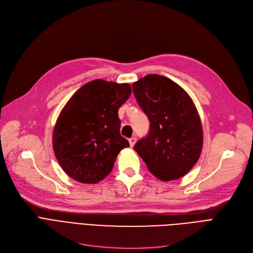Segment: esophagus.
Wrapping results in <instances>:
<instances>
[{
	"instance_id": "34e87169",
	"label": "esophagus",
	"mask_w": 253,
	"mask_h": 253,
	"mask_svg": "<svg viewBox=\"0 0 253 253\" xmlns=\"http://www.w3.org/2000/svg\"><path fill=\"white\" fill-rule=\"evenodd\" d=\"M135 142H136V137L135 136H132L131 138H129V143H130V147L131 148L133 147V145L135 144Z\"/></svg>"
}]
</instances>
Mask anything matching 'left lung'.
<instances>
[{
    "instance_id": "1",
    "label": "left lung",
    "mask_w": 253,
    "mask_h": 253,
    "mask_svg": "<svg viewBox=\"0 0 253 253\" xmlns=\"http://www.w3.org/2000/svg\"><path fill=\"white\" fill-rule=\"evenodd\" d=\"M135 98L150 120L149 134L134 150L159 179L184 176L200 158L203 130L200 116L179 85L160 75H147L132 84Z\"/></svg>"
}]
</instances>
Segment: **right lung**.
Listing matches in <instances>:
<instances>
[{"mask_svg":"<svg viewBox=\"0 0 253 253\" xmlns=\"http://www.w3.org/2000/svg\"><path fill=\"white\" fill-rule=\"evenodd\" d=\"M131 86L97 79L66 102L53 130V151L63 171L82 183H97L112 171L118 154L129 147L120 134L118 111Z\"/></svg>","mask_w":253,"mask_h":253,"instance_id":"right-lung-1","label":"right lung"}]
</instances>
